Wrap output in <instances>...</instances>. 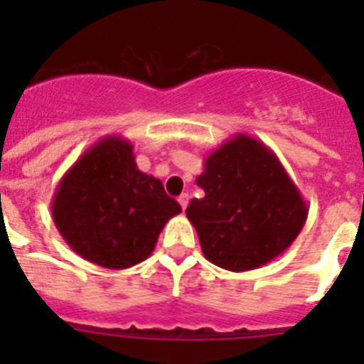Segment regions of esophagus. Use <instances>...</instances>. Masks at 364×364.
Segmentation results:
<instances>
[{
	"instance_id": "34e87169",
	"label": "esophagus",
	"mask_w": 364,
	"mask_h": 364,
	"mask_svg": "<svg viewBox=\"0 0 364 364\" xmlns=\"http://www.w3.org/2000/svg\"><path fill=\"white\" fill-rule=\"evenodd\" d=\"M177 202H179V205H181V210L185 211L187 210V205H188V194L187 193H183L179 198H177Z\"/></svg>"
}]
</instances>
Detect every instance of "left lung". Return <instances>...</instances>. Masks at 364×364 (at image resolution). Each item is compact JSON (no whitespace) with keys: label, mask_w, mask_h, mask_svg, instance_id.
<instances>
[{"label":"left lung","mask_w":364,"mask_h":364,"mask_svg":"<svg viewBox=\"0 0 364 364\" xmlns=\"http://www.w3.org/2000/svg\"><path fill=\"white\" fill-rule=\"evenodd\" d=\"M202 198L187 208L210 262L230 272L268 264L296 240L306 219L299 187L260 139L236 134L204 160Z\"/></svg>","instance_id":"left-lung-1"}]
</instances>
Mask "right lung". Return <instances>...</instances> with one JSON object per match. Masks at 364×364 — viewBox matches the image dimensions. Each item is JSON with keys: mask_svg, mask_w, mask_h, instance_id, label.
Wrapping results in <instances>:
<instances>
[{"mask_svg": "<svg viewBox=\"0 0 364 364\" xmlns=\"http://www.w3.org/2000/svg\"><path fill=\"white\" fill-rule=\"evenodd\" d=\"M50 211L60 236L79 257L124 270L153 253L181 205L160 179L137 170L128 139L105 136L60 179Z\"/></svg>", "mask_w": 364, "mask_h": 364, "instance_id": "right-lung-1", "label": "right lung"}]
</instances>
